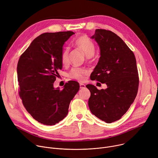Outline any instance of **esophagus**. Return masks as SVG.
<instances>
[{
    "instance_id": "34e87169",
    "label": "esophagus",
    "mask_w": 158,
    "mask_h": 158,
    "mask_svg": "<svg viewBox=\"0 0 158 158\" xmlns=\"http://www.w3.org/2000/svg\"><path fill=\"white\" fill-rule=\"evenodd\" d=\"M80 88L81 89H83L85 88V85L83 84V83H80Z\"/></svg>"
}]
</instances>
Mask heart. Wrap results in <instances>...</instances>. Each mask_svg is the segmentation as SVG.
Wrapping results in <instances>:
<instances>
[{
  "mask_svg": "<svg viewBox=\"0 0 158 158\" xmlns=\"http://www.w3.org/2000/svg\"><path fill=\"white\" fill-rule=\"evenodd\" d=\"M74 44L76 47L79 48L85 53L87 57H92L95 51V47L94 42L87 37V35H80L77 37L75 42ZM60 60L63 65H66L68 63L69 60V50L68 48L64 49L60 56ZM87 74V71L85 69L80 68H72L69 75L71 78L76 79L78 81H83L85 78V76Z\"/></svg>",
  "mask_w": 158,
  "mask_h": 158,
  "instance_id": "heart-1",
  "label": "heart"
}]
</instances>
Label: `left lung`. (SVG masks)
Listing matches in <instances>:
<instances>
[{
    "mask_svg": "<svg viewBox=\"0 0 158 158\" xmlns=\"http://www.w3.org/2000/svg\"><path fill=\"white\" fill-rule=\"evenodd\" d=\"M90 38L98 43L101 56L90 79L106 83L107 88L98 90L93 85H87L90 92L89 106L96 117L111 123L126 113L136 98V59L124 41L111 31L97 29Z\"/></svg>",
    "mask_w": 158,
    "mask_h": 158,
    "instance_id": "obj_1",
    "label": "left lung"
}]
</instances>
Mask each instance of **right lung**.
Returning <instances> with one entry per match:
<instances>
[{
  "label": "right lung",
  "instance_id": "add662e5",
  "mask_svg": "<svg viewBox=\"0 0 158 158\" xmlns=\"http://www.w3.org/2000/svg\"><path fill=\"white\" fill-rule=\"evenodd\" d=\"M73 31L45 33L35 39L21 56L17 66L19 96L30 115L39 123L54 125L68 114L71 101L78 92L77 81H69L63 90L54 87L64 43Z\"/></svg>",
  "mask_w": 158,
  "mask_h": 158
}]
</instances>
